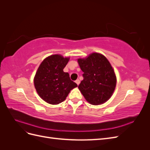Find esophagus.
<instances>
[{
	"mask_svg": "<svg viewBox=\"0 0 150 150\" xmlns=\"http://www.w3.org/2000/svg\"><path fill=\"white\" fill-rule=\"evenodd\" d=\"M75 82H76V83L77 84L79 85V83H80V81H79V79H76V80Z\"/></svg>",
	"mask_w": 150,
	"mask_h": 150,
	"instance_id": "34e87169",
	"label": "esophagus"
}]
</instances>
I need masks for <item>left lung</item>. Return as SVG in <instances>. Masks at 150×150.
<instances>
[{
	"label": "left lung",
	"instance_id": "left-lung-1",
	"mask_svg": "<svg viewBox=\"0 0 150 150\" xmlns=\"http://www.w3.org/2000/svg\"><path fill=\"white\" fill-rule=\"evenodd\" d=\"M78 61L84 78L78 88L85 99L93 105L108 101L116 84V75L110 62L99 53H93Z\"/></svg>",
	"mask_w": 150,
	"mask_h": 150
}]
</instances>
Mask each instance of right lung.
<instances>
[{"instance_id":"add662e5","label":"right lung","mask_w":150,"mask_h":150,"mask_svg":"<svg viewBox=\"0 0 150 150\" xmlns=\"http://www.w3.org/2000/svg\"><path fill=\"white\" fill-rule=\"evenodd\" d=\"M69 58L52 55L42 62L36 72L34 83L36 91L44 101L57 104L65 100L71 90L78 85L63 71Z\"/></svg>"}]
</instances>
